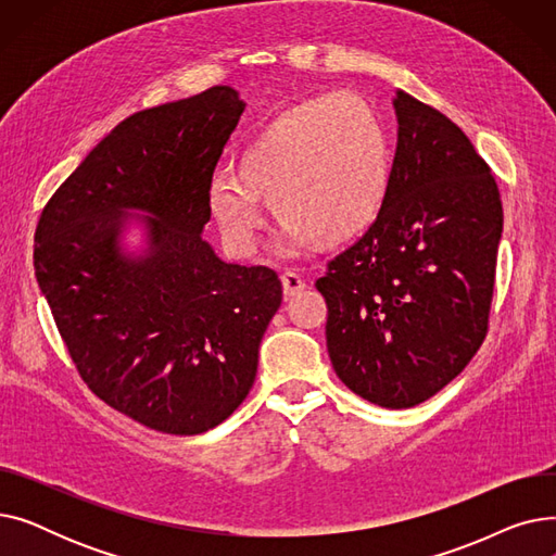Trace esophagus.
I'll return each mask as SVG.
<instances>
[{"label": "esophagus", "instance_id": "obj_1", "mask_svg": "<svg viewBox=\"0 0 556 556\" xmlns=\"http://www.w3.org/2000/svg\"><path fill=\"white\" fill-rule=\"evenodd\" d=\"M281 286H283V293H286L288 298H293V295L302 293V290L306 288V281H304V277L298 275L295 270H286V273L281 275Z\"/></svg>", "mask_w": 556, "mask_h": 556}]
</instances>
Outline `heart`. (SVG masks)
Returning <instances> with one entry per match:
<instances>
[{
	"instance_id": "1",
	"label": "heart",
	"mask_w": 556,
	"mask_h": 556,
	"mask_svg": "<svg viewBox=\"0 0 556 556\" xmlns=\"http://www.w3.org/2000/svg\"><path fill=\"white\" fill-rule=\"evenodd\" d=\"M392 182V149L381 122L354 94L290 105L239 153L237 170L210 175L207 210L233 254L256 250L261 200L281 220V245H342L381 216Z\"/></svg>"
}]
</instances>
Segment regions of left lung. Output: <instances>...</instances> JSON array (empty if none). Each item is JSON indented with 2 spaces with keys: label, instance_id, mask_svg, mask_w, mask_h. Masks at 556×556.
Masks as SVG:
<instances>
[{
  "label": "left lung",
  "instance_id": "1",
  "mask_svg": "<svg viewBox=\"0 0 556 556\" xmlns=\"http://www.w3.org/2000/svg\"><path fill=\"white\" fill-rule=\"evenodd\" d=\"M383 212L315 281L340 381L381 407H415L469 365L486 329L503 233L501 191L446 114L396 92Z\"/></svg>",
  "mask_w": 556,
  "mask_h": 556
}]
</instances>
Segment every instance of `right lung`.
Returning <instances> with one entry per match:
<instances>
[{
  "instance_id": "obj_1",
  "label": "right lung",
  "mask_w": 556,
  "mask_h": 556,
  "mask_svg": "<svg viewBox=\"0 0 556 556\" xmlns=\"http://www.w3.org/2000/svg\"><path fill=\"white\" fill-rule=\"evenodd\" d=\"M245 103L229 85L141 110L116 126L45 204L34 266L55 327L114 410L166 434L223 424L252 390L258 344L281 304L266 266H239L202 239L207 180ZM147 227L121 248L125 212Z\"/></svg>"
}]
</instances>
